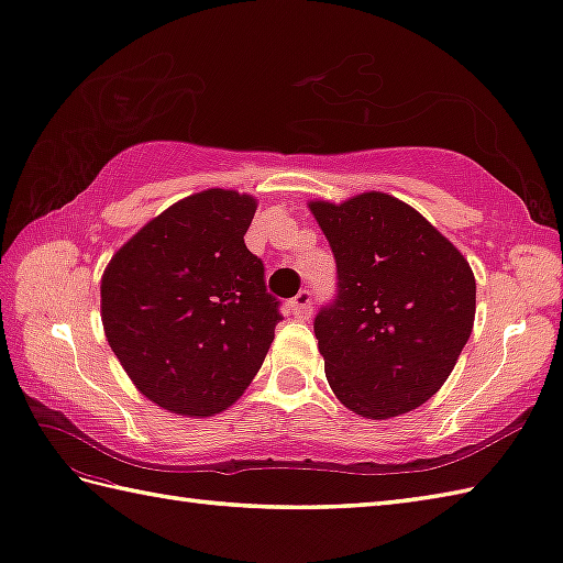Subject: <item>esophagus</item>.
Instances as JSON below:
<instances>
[{"mask_svg":"<svg viewBox=\"0 0 563 563\" xmlns=\"http://www.w3.org/2000/svg\"><path fill=\"white\" fill-rule=\"evenodd\" d=\"M313 311V298H311V291L303 289L298 291L291 301H289V313L296 316V318H308Z\"/></svg>","mask_w":563,"mask_h":563,"instance_id":"34e87169","label":"esophagus"}]
</instances>
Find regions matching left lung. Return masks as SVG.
I'll list each match as a JSON object with an SVG mask.
<instances>
[{"mask_svg":"<svg viewBox=\"0 0 563 563\" xmlns=\"http://www.w3.org/2000/svg\"><path fill=\"white\" fill-rule=\"evenodd\" d=\"M308 209L338 265V298L313 323L332 394L369 420L416 410L440 391L472 335V267L391 194Z\"/></svg>","mask_w":563,"mask_h":563,"instance_id":"8db88e82","label":"left lung"}]
</instances>
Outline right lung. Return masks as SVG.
I'll return each instance as SVG.
<instances>
[{
	"label": "right lung",
	"instance_id": "right-lung-1",
	"mask_svg": "<svg viewBox=\"0 0 563 563\" xmlns=\"http://www.w3.org/2000/svg\"><path fill=\"white\" fill-rule=\"evenodd\" d=\"M257 199L206 189L147 221L101 277V323L137 391L185 418L243 396L282 320L245 247Z\"/></svg>",
	"mask_w": 563,
	"mask_h": 563
}]
</instances>
